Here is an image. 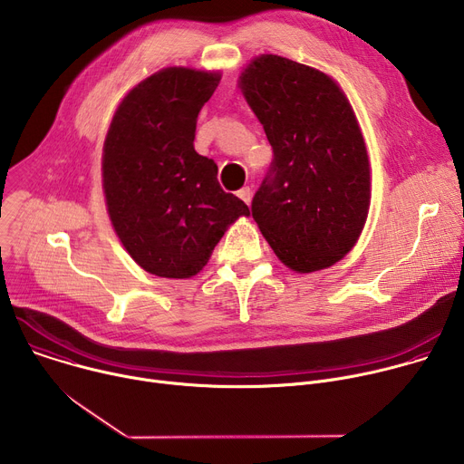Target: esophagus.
<instances>
[{
  "instance_id": "1",
  "label": "esophagus",
  "mask_w": 464,
  "mask_h": 464,
  "mask_svg": "<svg viewBox=\"0 0 464 464\" xmlns=\"http://www.w3.org/2000/svg\"><path fill=\"white\" fill-rule=\"evenodd\" d=\"M237 196L240 198V200H242L244 204L249 206V202H251V188H249V187H242V188L237 192Z\"/></svg>"
}]
</instances>
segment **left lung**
I'll list each match as a JSON object with an SVG mask.
<instances>
[{"mask_svg": "<svg viewBox=\"0 0 464 464\" xmlns=\"http://www.w3.org/2000/svg\"><path fill=\"white\" fill-rule=\"evenodd\" d=\"M274 149L251 215L294 272L333 266L358 240L371 196L354 111L338 84L294 60L262 54L240 77Z\"/></svg>", "mask_w": 464, "mask_h": 464, "instance_id": "left-lung-1", "label": "left lung"}]
</instances>
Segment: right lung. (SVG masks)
Wrapping results in <instances>:
<instances>
[{
	"instance_id": "1",
	"label": "right lung",
	"mask_w": 464,
	"mask_h": 464,
	"mask_svg": "<svg viewBox=\"0 0 464 464\" xmlns=\"http://www.w3.org/2000/svg\"><path fill=\"white\" fill-rule=\"evenodd\" d=\"M218 73L163 70L119 104L104 141L102 181L110 220L126 251L158 277L200 272L247 206L226 192L213 160L194 150L196 119Z\"/></svg>"
}]
</instances>
